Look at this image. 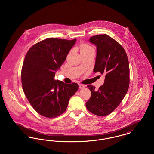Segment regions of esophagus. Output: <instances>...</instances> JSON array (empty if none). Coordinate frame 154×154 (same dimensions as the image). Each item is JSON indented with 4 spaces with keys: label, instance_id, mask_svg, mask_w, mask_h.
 <instances>
[{
    "label": "esophagus",
    "instance_id": "34e87169",
    "mask_svg": "<svg viewBox=\"0 0 154 154\" xmlns=\"http://www.w3.org/2000/svg\"><path fill=\"white\" fill-rule=\"evenodd\" d=\"M79 87L80 89H82V88L85 87V85H83V84H79Z\"/></svg>",
    "mask_w": 154,
    "mask_h": 154
}]
</instances>
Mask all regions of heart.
I'll return each mask as SVG.
<instances>
[{"instance_id":"b5f03b06","label":"heart","mask_w":154,"mask_h":154,"mask_svg":"<svg viewBox=\"0 0 154 154\" xmlns=\"http://www.w3.org/2000/svg\"><path fill=\"white\" fill-rule=\"evenodd\" d=\"M93 48L92 47L87 44H82L80 46V52L85 51L89 49Z\"/></svg>"}]
</instances>
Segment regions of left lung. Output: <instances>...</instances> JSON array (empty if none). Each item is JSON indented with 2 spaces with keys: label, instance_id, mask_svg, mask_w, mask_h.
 <instances>
[{
  "label": "left lung",
  "instance_id": "1",
  "mask_svg": "<svg viewBox=\"0 0 154 154\" xmlns=\"http://www.w3.org/2000/svg\"><path fill=\"white\" fill-rule=\"evenodd\" d=\"M96 46L94 72L105 75L104 82L98 89L88 87L91 96L86 107L99 116H106L115 110L126 94L129 85V65L124 48L111 37L104 34L91 37Z\"/></svg>",
  "mask_w": 154,
  "mask_h": 154
}]
</instances>
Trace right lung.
Here are the masks:
<instances>
[{
    "label": "right lung",
    "mask_w": 154,
    "mask_h": 154,
    "mask_svg": "<svg viewBox=\"0 0 154 154\" xmlns=\"http://www.w3.org/2000/svg\"><path fill=\"white\" fill-rule=\"evenodd\" d=\"M75 42L76 38H48L33 45L26 54L21 71L23 91L33 108L43 117L63 114L79 89L77 83L54 79Z\"/></svg>",
    "instance_id": "add662e5"
}]
</instances>
